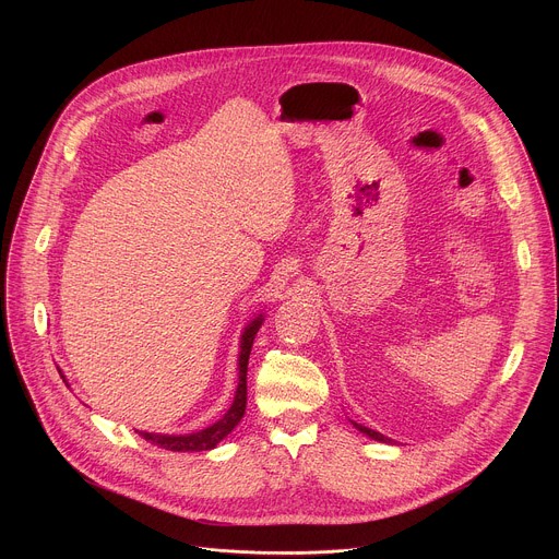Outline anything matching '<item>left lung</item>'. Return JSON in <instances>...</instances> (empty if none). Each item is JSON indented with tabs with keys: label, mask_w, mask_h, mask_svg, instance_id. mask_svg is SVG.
Listing matches in <instances>:
<instances>
[{
	"label": "left lung",
	"mask_w": 559,
	"mask_h": 559,
	"mask_svg": "<svg viewBox=\"0 0 559 559\" xmlns=\"http://www.w3.org/2000/svg\"><path fill=\"white\" fill-rule=\"evenodd\" d=\"M354 427L360 431V433H365V436H369L371 440H378V442H391L389 438H384L382 433H378V431H373V429H369V427H362V425H358V423H354Z\"/></svg>",
	"instance_id": "8db88e82"
}]
</instances>
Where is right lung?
I'll return each mask as SVG.
<instances>
[{
	"mask_svg": "<svg viewBox=\"0 0 559 559\" xmlns=\"http://www.w3.org/2000/svg\"><path fill=\"white\" fill-rule=\"evenodd\" d=\"M263 313H259L254 321L246 328L243 336H241V352H238V386L234 393V403L227 409V414L214 423L212 427H205L201 431L194 433H186V436H162V433H145L139 431V436H143L147 442L164 447L168 451H210L214 449L227 433H231V429L241 423L243 414H246V405H248V360H250V352L257 338V332L263 325ZM63 378V376H61Z\"/></svg>",
	"mask_w": 559,
	"mask_h": 559,
	"instance_id": "right-lung-1",
	"label": "right lung"
}]
</instances>
